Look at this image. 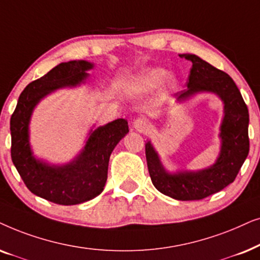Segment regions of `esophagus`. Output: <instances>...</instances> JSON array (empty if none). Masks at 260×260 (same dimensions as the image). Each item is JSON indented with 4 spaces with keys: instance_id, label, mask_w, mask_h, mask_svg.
<instances>
[{
    "instance_id": "34e87169",
    "label": "esophagus",
    "mask_w": 260,
    "mask_h": 260,
    "mask_svg": "<svg viewBox=\"0 0 260 260\" xmlns=\"http://www.w3.org/2000/svg\"><path fill=\"white\" fill-rule=\"evenodd\" d=\"M133 127L136 128L139 132H145V131L148 128V122L143 117H139V119H136L133 122Z\"/></svg>"
}]
</instances>
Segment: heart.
Segmentation results:
<instances>
[{
  "mask_svg": "<svg viewBox=\"0 0 260 260\" xmlns=\"http://www.w3.org/2000/svg\"><path fill=\"white\" fill-rule=\"evenodd\" d=\"M166 82L170 86L176 85V79L174 76H168V71L162 68H146L143 71L133 77V85L137 89L143 90V91H148L158 88L159 85Z\"/></svg>",
  "mask_w": 260,
  "mask_h": 260,
  "instance_id": "b5f03b06",
  "label": "heart"
}]
</instances>
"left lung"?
<instances>
[{
    "mask_svg": "<svg viewBox=\"0 0 260 260\" xmlns=\"http://www.w3.org/2000/svg\"><path fill=\"white\" fill-rule=\"evenodd\" d=\"M192 63L188 88L176 94L184 101L197 92H213L223 102V120L220 127L221 150L215 164L199 171L169 174L151 141L145 145L147 168L153 185L161 193L179 201L206 199L234 182L250 151L248 109L237 84L226 72L214 68L195 54H179Z\"/></svg>",
    "mask_w": 260,
    "mask_h": 260,
    "instance_id": "1",
    "label": "left lung"
}]
</instances>
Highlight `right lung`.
<instances>
[{"mask_svg":"<svg viewBox=\"0 0 260 260\" xmlns=\"http://www.w3.org/2000/svg\"><path fill=\"white\" fill-rule=\"evenodd\" d=\"M94 64L71 60L48 71L23 89L10 117L12 160L29 191L50 202L74 206L92 200L103 191L108 162L119 141L128 133L124 119L91 129L81 153L65 165H50L37 159L29 146V121L41 99L57 89L76 86L88 78Z\"/></svg>","mask_w":260,"mask_h":260,"instance_id":"right-lung-1","label":"right lung"}]
</instances>
